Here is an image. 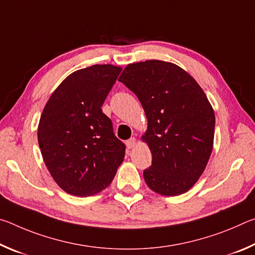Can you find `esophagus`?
<instances>
[{
    "mask_svg": "<svg viewBox=\"0 0 255 255\" xmlns=\"http://www.w3.org/2000/svg\"><path fill=\"white\" fill-rule=\"evenodd\" d=\"M136 138L135 137H131V138H129L128 140H126V145H127V147L129 148V149H131V148H133L136 146Z\"/></svg>",
    "mask_w": 255,
    "mask_h": 255,
    "instance_id": "esophagus-1",
    "label": "esophagus"
}]
</instances>
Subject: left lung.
Masks as SVG:
<instances>
[{
  "instance_id": "left-lung-1",
  "label": "left lung",
  "mask_w": 255,
  "mask_h": 255,
  "mask_svg": "<svg viewBox=\"0 0 255 255\" xmlns=\"http://www.w3.org/2000/svg\"><path fill=\"white\" fill-rule=\"evenodd\" d=\"M136 94L152 152L146 184L163 196L187 192L205 171L214 144L215 114L192 76L162 60L129 64L118 79Z\"/></svg>"
}]
</instances>
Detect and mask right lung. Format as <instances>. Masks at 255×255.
Wrapping results in <instances>:
<instances>
[{"label": "right lung", "instance_id": "right-lung-1", "mask_svg": "<svg viewBox=\"0 0 255 255\" xmlns=\"http://www.w3.org/2000/svg\"><path fill=\"white\" fill-rule=\"evenodd\" d=\"M122 68L93 65L72 73L46 103L38 126L42 158L51 176L73 196H92L114 180L126 146L101 107Z\"/></svg>", "mask_w": 255, "mask_h": 255}]
</instances>
